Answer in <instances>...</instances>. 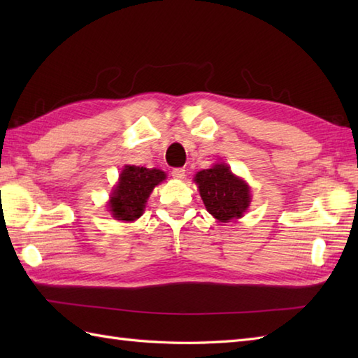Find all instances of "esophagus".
Segmentation results:
<instances>
[{
	"label": "esophagus",
	"mask_w": 358,
	"mask_h": 358,
	"mask_svg": "<svg viewBox=\"0 0 358 358\" xmlns=\"http://www.w3.org/2000/svg\"><path fill=\"white\" fill-rule=\"evenodd\" d=\"M172 177L177 178V180H185L186 177V171L181 169V167H177V169L172 171Z\"/></svg>",
	"instance_id": "esophagus-1"
}]
</instances>
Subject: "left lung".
<instances>
[{"instance_id":"8db88e82","label":"left lung","mask_w":358,"mask_h":358,"mask_svg":"<svg viewBox=\"0 0 358 358\" xmlns=\"http://www.w3.org/2000/svg\"><path fill=\"white\" fill-rule=\"evenodd\" d=\"M194 181L199 185L204 206L218 222L227 223L243 217L248 210L250 187L245 180L234 175L226 163L196 172Z\"/></svg>"}]
</instances>
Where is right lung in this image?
Here are the masks:
<instances>
[{"label":"right lung","instance_id":"obj_1","mask_svg":"<svg viewBox=\"0 0 358 358\" xmlns=\"http://www.w3.org/2000/svg\"><path fill=\"white\" fill-rule=\"evenodd\" d=\"M163 180H166V173L159 169L124 166L108 204L112 217L120 222H135L140 218L150 192Z\"/></svg>","mask_w":358,"mask_h":358}]
</instances>
